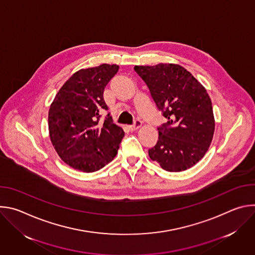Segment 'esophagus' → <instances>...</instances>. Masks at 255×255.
I'll use <instances>...</instances> for the list:
<instances>
[{"label":"esophagus","mask_w":255,"mask_h":255,"mask_svg":"<svg viewBox=\"0 0 255 255\" xmlns=\"http://www.w3.org/2000/svg\"><path fill=\"white\" fill-rule=\"evenodd\" d=\"M141 125H142V122L140 121V120H135L134 121V124L133 125H130L129 126V130H131V131H134V130H137L138 128H140L141 127Z\"/></svg>","instance_id":"1"}]
</instances>
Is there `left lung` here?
<instances>
[{
    "label": "left lung",
    "instance_id": "8db88e82",
    "mask_svg": "<svg viewBox=\"0 0 255 255\" xmlns=\"http://www.w3.org/2000/svg\"><path fill=\"white\" fill-rule=\"evenodd\" d=\"M162 116L158 140L149 157L167 171L194 166L210 147L215 130L211 99L185 67L173 63L135 65Z\"/></svg>",
    "mask_w": 255,
    "mask_h": 255
}]
</instances>
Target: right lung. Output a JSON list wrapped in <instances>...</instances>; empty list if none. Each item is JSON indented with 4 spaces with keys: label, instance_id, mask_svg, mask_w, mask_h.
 <instances>
[{
    "label": "right lung",
    "instance_id": "1",
    "mask_svg": "<svg viewBox=\"0 0 255 255\" xmlns=\"http://www.w3.org/2000/svg\"><path fill=\"white\" fill-rule=\"evenodd\" d=\"M119 65L103 63L80 69L56 94L48 113L49 136L59 157L69 166L94 172L116 156L125 133L110 113L99 124L100 112L108 110L104 90Z\"/></svg>",
    "mask_w": 255,
    "mask_h": 255
}]
</instances>
